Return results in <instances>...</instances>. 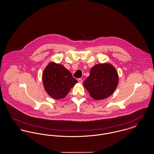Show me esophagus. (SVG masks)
I'll list each match as a JSON object with an SVG mask.
<instances>
[{
	"instance_id": "esophagus-1",
	"label": "esophagus",
	"mask_w": 154,
	"mask_h": 154,
	"mask_svg": "<svg viewBox=\"0 0 154 154\" xmlns=\"http://www.w3.org/2000/svg\"><path fill=\"white\" fill-rule=\"evenodd\" d=\"M78 81H79V83H82V79H78Z\"/></svg>"
}]
</instances>
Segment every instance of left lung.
Wrapping results in <instances>:
<instances>
[{
  "label": "left lung",
  "instance_id": "left-lung-1",
  "mask_svg": "<svg viewBox=\"0 0 154 154\" xmlns=\"http://www.w3.org/2000/svg\"><path fill=\"white\" fill-rule=\"evenodd\" d=\"M116 68L109 63L96 65L90 70V75L84 82V86L95 100H102L111 95L118 84Z\"/></svg>",
  "mask_w": 154,
  "mask_h": 154
}]
</instances>
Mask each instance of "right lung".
<instances>
[{
  "mask_svg": "<svg viewBox=\"0 0 154 154\" xmlns=\"http://www.w3.org/2000/svg\"><path fill=\"white\" fill-rule=\"evenodd\" d=\"M42 78L45 91L55 99L65 97L78 82L64 66L54 62L49 63L44 69Z\"/></svg>",
  "mask_w": 154,
  "mask_h": 154,
  "instance_id": "obj_1",
  "label": "right lung"
}]
</instances>
